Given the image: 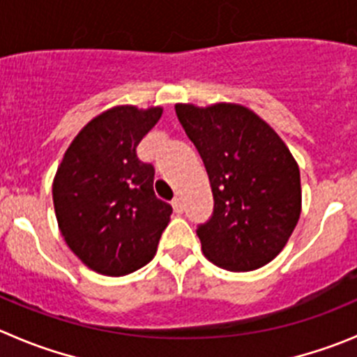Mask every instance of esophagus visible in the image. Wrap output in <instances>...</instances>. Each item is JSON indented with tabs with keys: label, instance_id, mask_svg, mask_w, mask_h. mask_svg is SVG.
<instances>
[{
	"label": "esophagus",
	"instance_id": "34e87169",
	"mask_svg": "<svg viewBox=\"0 0 357 357\" xmlns=\"http://www.w3.org/2000/svg\"><path fill=\"white\" fill-rule=\"evenodd\" d=\"M172 208H174L176 213H183V201H181V197H174V199H172Z\"/></svg>",
	"mask_w": 357,
	"mask_h": 357
}]
</instances>
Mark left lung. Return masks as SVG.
<instances>
[{
	"label": "left lung",
	"mask_w": 357,
	"mask_h": 357,
	"mask_svg": "<svg viewBox=\"0 0 357 357\" xmlns=\"http://www.w3.org/2000/svg\"><path fill=\"white\" fill-rule=\"evenodd\" d=\"M176 116L213 190L211 216L197 227L202 252L229 271L262 268L282 252L298 224V163L278 133L241 105L178 103Z\"/></svg>",
	"instance_id": "8db88e82"
}]
</instances>
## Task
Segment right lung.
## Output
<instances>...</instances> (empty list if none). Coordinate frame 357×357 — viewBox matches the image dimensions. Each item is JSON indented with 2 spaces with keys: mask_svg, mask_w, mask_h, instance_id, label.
Segmentation results:
<instances>
[{
  "mask_svg": "<svg viewBox=\"0 0 357 357\" xmlns=\"http://www.w3.org/2000/svg\"><path fill=\"white\" fill-rule=\"evenodd\" d=\"M162 109H109L79 132L52 185L56 218L66 245L100 275L123 276L156 254L172 206L153 190L155 167L137 146Z\"/></svg>",
  "mask_w": 357,
  "mask_h": 357,
  "instance_id": "obj_1",
  "label": "right lung"
}]
</instances>
